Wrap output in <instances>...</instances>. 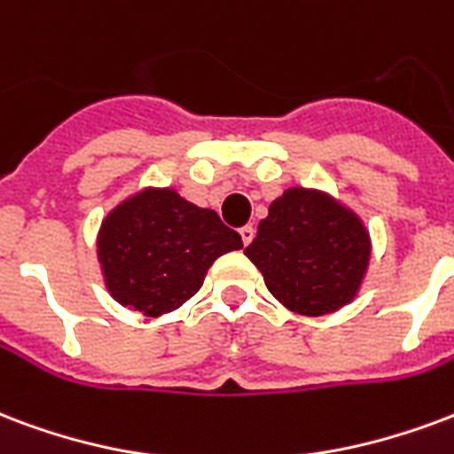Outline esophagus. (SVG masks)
Instances as JSON below:
<instances>
[{"instance_id": "esophagus-1", "label": "esophagus", "mask_w": 454, "mask_h": 454, "mask_svg": "<svg viewBox=\"0 0 454 454\" xmlns=\"http://www.w3.org/2000/svg\"><path fill=\"white\" fill-rule=\"evenodd\" d=\"M239 234H241V241H244V247H248V244L254 241L255 230H254V227H251V224H244V227H241V230H239Z\"/></svg>"}]
</instances>
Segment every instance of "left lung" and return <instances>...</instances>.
I'll list each match as a JSON object with an SVG mask.
<instances>
[{"mask_svg":"<svg viewBox=\"0 0 454 454\" xmlns=\"http://www.w3.org/2000/svg\"><path fill=\"white\" fill-rule=\"evenodd\" d=\"M244 254L279 304L318 318L356 299L369 270L371 234L330 193L292 186L272 200Z\"/></svg>","mask_w":454,"mask_h":454,"instance_id":"1","label":"left lung"}]
</instances>
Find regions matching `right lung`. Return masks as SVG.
Here are the masks:
<instances>
[{"mask_svg": "<svg viewBox=\"0 0 454 454\" xmlns=\"http://www.w3.org/2000/svg\"><path fill=\"white\" fill-rule=\"evenodd\" d=\"M241 247L215 210L193 206L169 186H145L105 215L98 263L117 304L158 318L186 304L203 287L207 268Z\"/></svg>", "mask_w": 454, "mask_h": 454, "instance_id": "add662e5", "label": "right lung"}]
</instances>
